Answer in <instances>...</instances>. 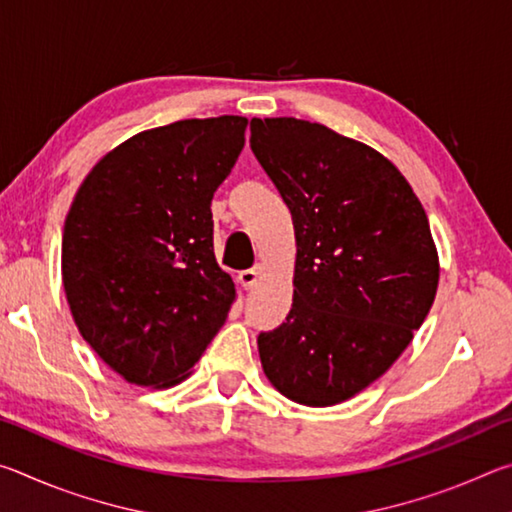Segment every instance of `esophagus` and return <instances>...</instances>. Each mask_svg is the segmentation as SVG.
Wrapping results in <instances>:
<instances>
[{
  "mask_svg": "<svg viewBox=\"0 0 512 512\" xmlns=\"http://www.w3.org/2000/svg\"><path fill=\"white\" fill-rule=\"evenodd\" d=\"M259 273H262V266H259V264H255L253 268H248V271H241V273H239L241 287H244V289H253L255 284H257V280H259Z\"/></svg>",
  "mask_w": 512,
  "mask_h": 512,
  "instance_id": "1",
  "label": "esophagus"
}]
</instances>
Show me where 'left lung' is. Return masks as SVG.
<instances>
[{"label":"left lung","instance_id":"left-lung-1","mask_svg":"<svg viewBox=\"0 0 512 512\" xmlns=\"http://www.w3.org/2000/svg\"><path fill=\"white\" fill-rule=\"evenodd\" d=\"M250 149L296 230L293 305L257 336L284 397L350 400L393 366L438 289L429 219L384 155L296 117L250 121Z\"/></svg>","mask_w":512,"mask_h":512}]
</instances>
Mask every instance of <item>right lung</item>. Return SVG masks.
Returning <instances> with one entry per match:
<instances>
[{"mask_svg": "<svg viewBox=\"0 0 512 512\" xmlns=\"http://www.w3.org/2000/svg\"><path fill=\"white\" fill-rule=\"evenodd\" d=\"M246 117L137 133L94 164L63 230V284L90 348L137 386L187 377L223 327L235 282L214 257L212 198Z\"/></svg>", "mask_w": 512, "mask_h": 512, "instance_id": "right-lung-1", "label": "right lung"}]
</instances>
